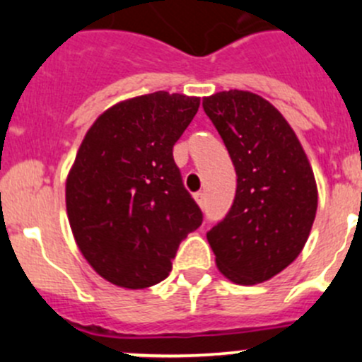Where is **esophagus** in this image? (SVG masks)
Instances as JSON below:
<instances>
[{"label": "esophagus", "mask_w": 362, "mask_h": 362, "mask_svg": "<svg viewBox=\"0 0 362 362\" xmlns=\"http://www.w3.org/2000/svg\"><path fill=\"white\" fill-rule=\"evenodd\" d=\"M194 199H196V202H198V204L202 208L204 206V204H206V196H204V192H196Z\"/></svg>", "instance_id": "esophagus-1"}]
</instances>
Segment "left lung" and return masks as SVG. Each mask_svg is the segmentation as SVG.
Returning <instances> with one entry per match:
<instances>
[{
    "label": "left lung",
    "mask_w": 362,
    "mask_h": 362,
    "mask_svg": "<svg viewBox=\"0 0 362 362\" xmlns=\"http://www.w3.org/2000/svg\"><path fill=\"white\" fill-rule=\"evenodd\" d=\"M236 170V194L206 233L217 268L254 286L291 264L308 240L317 185L301 144L282 113L257 94L224 90L203 100Z\"/></svg>",
    "instance_id": "1"
}]
</instances>
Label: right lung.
Masks as SVG:
<instances>
[{"mask_svg": "<svg viewBox=\"0 0 362 362\" xmlns=\"http://www.w3.org/2000/svg\"><path fill=\"white\" fill-rule=\"evenodd\" d=\"M199 98L145 94L98 117L66 180V210L80 252L103 279L127 289L159 284L178 245L203 222L184 187L173 145Z\"/></svg>", "mask_w": 362, "mask_h": 362, "instance_id": "obj_1", "label": "right lung"}]
</instances>
